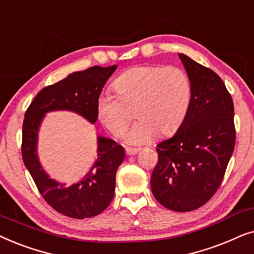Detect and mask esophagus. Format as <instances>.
<instances>
[{
  "label": "esophagus",
  "mask_w": 254,
  "mask_h": 254,
  "mask_svg": "<svg viewBox=\"0 0 254 254\" xmlns=\"http://www.w3.org/2000/svg\"><path fill=\"white\" fill-rule=\"evenodd\" d=\"M125 152L127 155H134L139 152V148H133V147H125Z\"/></svg>",
  "instance_id": "obj_1"
}]
</instances>
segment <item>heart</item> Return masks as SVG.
<instances>
[{"label":"heart","instance_id":"b5f03b06","mask_svg":"<svg viewBox=\"0 0 254 254\" xmlns=\"http://www.w3.org/2000/svg\"><path fill=\"white\" fill-rule=\"evenodd\" d=\"M117 96L102 93L97 97L99 121L115 137H121L134 108L138 121L127 133L130 144H146L157 136L173 132L186 118L191 101L190 81L179 67L148 65L133 67L115 81Z\"/></svg>","mask_w":254,"mask_h":254}]
</instances>
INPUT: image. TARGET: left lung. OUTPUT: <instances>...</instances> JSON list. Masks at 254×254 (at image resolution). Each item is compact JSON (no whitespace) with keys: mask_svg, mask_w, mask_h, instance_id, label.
<instances>
[{"mask_svg":"<svg viewBox=\"0 0 254 254\" xmlns=\"http://www.w3.org/2000/svg\"><path fill=\"white\" fill-rule=\"evenodd\" d=\"M191 101L177 132L157 145L152 194L173 211H191L210 200L224 177L236 141L233 102L214 70L179 53Z\"/></svg>","mask_w":254,"mask_h":254,"instance_id":"left-lung-1","label":"left lung"}]
</instances>
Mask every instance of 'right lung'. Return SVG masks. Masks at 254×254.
I'll use <instances>...</instances> for the list:
<instances>
[{
  "mask_svg": "<svg viewBox=\"0 0 254 254\" xmlns=\"http://www.w3.org/2000/svg\"><path fill=\"white\" fill-rule=\"evenodd\" d=\"M93 66L73 72L59 82L37 94L26 110L23 122L22 157L44 200L60 214L83 219L102 212L114 198L116 172L123 162L125 151L110 138L97 134L96 159L90 170L75 184L67 186L52 179L38 157V138L46 114L70 111L94 124L97 120L96 102L108 79L116 70Z\"/></svg>",
  "mask_w": 254,
  "mask_h": 254,
  "instance_id": "obj_1",
  "label": "right lung"
}]
</instances>
